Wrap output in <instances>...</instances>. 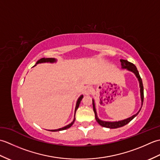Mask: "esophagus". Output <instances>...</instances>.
I'll list each match as a JSON object with an SVG mask.
<instances>
[{
  "label": "esophagus",
  "mask_w": 160,
  "mask_h": 160,
  "mask_svg": "<svg viewBox=\"0 0 160 160\" xmlns=\"http://www.w3.org/2000/svg\"><path fill=\"white\" fill-rule=\"evenodd\" d=\"M92 91H93V89L90 86H87L84 89V93L85 95H89L92 93Z\"/></svg>",
  "instance_id": "1"
}]
</instances>
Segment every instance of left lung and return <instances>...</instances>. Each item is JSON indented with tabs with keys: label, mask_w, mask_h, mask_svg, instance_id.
I'll return each instance as SVG.
<instances>
[{
	"label": "left lung",
	"mask_w": 160,
	"mask_h": 160,
	"mask_svg": "<svg viewBox=\"0 0 160 160\" xmlns=\"http://www.w3.org/2000/svg\"><path fill=\"white\" fill-rule=\"evenodd\" d=\"M121 62V65L122 69H127L128 71H130L131 72L133 73L135 76L137 77L138 79L139 83H140V96H141V101H142V104H143V101H144V87H143V84H142V78L139 74L138 71L136 67H135L133 64L128 62L127 60H120ZM141 107V108H142ZM93 111L95 113V118H96V120L98 122V123L99 124L100 126L103 127H106V128H120L122 127H124V125L127 124L129 123L132 119H133L135 116H137L138 114L139 113V112L140 111V109L139 110V111L136 114H135L132 115V116L128 118L127 119H125V120H120L118 122H107V121H102L100 120L99 118H98L97 113H96V107H95V102H94V100H93Z\"/></svg>",
	"instance_id": "8db88e82"
}]
</instances>
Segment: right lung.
<instances>
[{"instance_id":"1","label":"right lung","mask_w":160,"mask_h":160,"mask_svg":"<svg viewBox=\"0 0 160 160\" xmlns=\"http://www.w3.org/2000/svg\"><path fill=\"white\" fill-rule=\"evenodd\" d=\"M56 62V60L55 58H42L40 59L39 60L37 61L36 64H35L34 66H36L37 64H39V63H43V62H50V63H53V62ZM33 66V67H34ZM83 98V95H82V96H80L79 97V98H78V100H77V102H76V108H75V115H76V110L78 109V108L79 107V105L80 104V102L81 100H82V99ZM75 120H76V118H75V115H74V119L73 122H71V124H68L67 126H65V127H64L62 128H58V129H55V130H49V131H63V130H65V129H67L70 128L71 126H72L74 123V121Z\"/></svg>"}]
</instances>
